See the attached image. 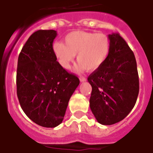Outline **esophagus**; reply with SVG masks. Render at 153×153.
Wrapping results in <instances>:
<instances>
[{
  "instance_id": "34e87169",
  "label": "esophagus",
  "mask_w": 153,
  "mask_h": 153,
  "mask_svg": "<svg viewBox=\"0 0 153 153\" xmlns=\"http://www.w3.org/2000/svg\"><path fill=\"white\" fill-rule=\"evenodd\" d=\"M79 79H80L81 82H85L86 81V78H85V77H80V78H79Z\"/></svg>"
}]
</instances>
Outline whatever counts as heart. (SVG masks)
<instances>
[{"label":"heart","mask_w":153,"mask_h":153,"mask_svg":"<svg viewBox=\"0 0 153 153\" xmlns=\"http://www.w3.org/2000/svg\"><path fill=\"white\" fill-rule=\"evenodd\" d=\"M111 47L110 39L102 33L73 31L65 38V44L55 42L53 52L62 68L69 69L77 53L78 71H95L105 63Z\"/></svg>","instance_id":"heart-1"}]
</instances>
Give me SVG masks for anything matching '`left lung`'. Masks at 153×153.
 <instances>
[{
    "label": "left lung",
    "instance_id": "left-lung-1",
    "mask_svg": "<svg viewBox=\"0 0 153 153\" xmlns=\"http://www.w3.org/2000/svg\"><path fill=\"white\" fill-rule=\"evenodd\" d=\"M108 56L88 78L91 85L90 108L100 124L113 125L132 111L139 91L137 64L133 51L119 33L108 35Z\"/></svg>",
    "mask_w": 153,
    "mask_h": 153
}]
</instances>
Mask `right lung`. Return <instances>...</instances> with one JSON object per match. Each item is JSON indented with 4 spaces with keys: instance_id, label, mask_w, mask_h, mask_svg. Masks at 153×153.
<instances>
[{
    "instance_id": "1",
    "label": "right lung",
    "mask_w": 153,
    "mask_h": 153,
    "mask_svg": "<svg viewBox=\"0 0 153 153\" xmlns=\"http://www.w3.org/2000/svg\"><path fill=\"white\" fill-rule=\"evenodd\" d=\"M56 36L54 30L33 33L21 49L17 68L21 108L30 120L46 128L62 123L69 99L80 82L57 62L52 49Z\"/></svg>"
}]
</instances>
